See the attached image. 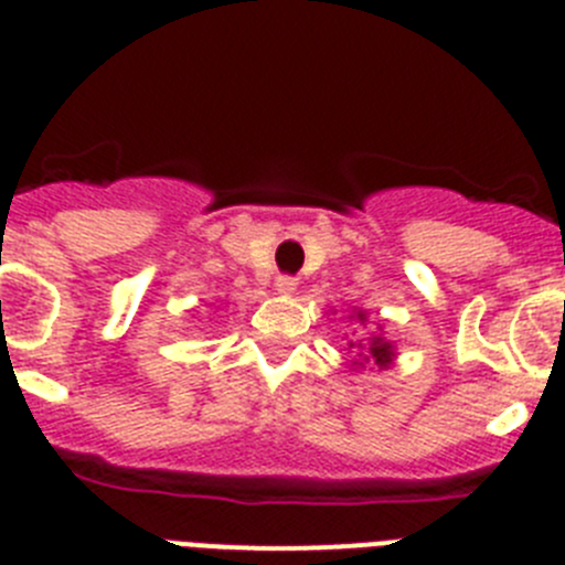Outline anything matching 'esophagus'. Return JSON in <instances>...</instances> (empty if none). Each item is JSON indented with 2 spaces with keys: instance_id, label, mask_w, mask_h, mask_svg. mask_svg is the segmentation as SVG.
<instances>
[{
  "instance_id": "obj_1",
  "label": "esophagus",
  "mask_w": 565,
  "mask_h": 565,
  "mask_svg": "<svg viewBox=\"0 0 565 565\" xmlns=\"http://www.w3.org/2000/svg\"><path fill=\"white\" fill-rule=\"evenodd\" d=\"M277 291L279 294H294V291H297V279H294V277H277Z\"/></svg>"
}]
</instances>
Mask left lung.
<instances>
[{
  "mask_svg": "<svg viewBox=\"0 0 565 565\" xmlns=\"http://www.w3.org/2000/svg\"><path fill=\"white\" fill-rule=\"evenodd\" d=\"M356 319L359 322H367V313L356 311ZM351 348H353V342H351ZM359 348H362V342H359ZM359 356H362V353H359ZM393 356H396L393 344L387 342L384 337H373L371 344H367V356H364L362 362H353V364H356V367H364V362H373L379 371H384V367H391L393 364Z\"/></svg>",
  "mask_w": 565,
  "mask_h": 565,
  "instance_id": "obj_1",
  "label": "left lung"
}]
</instances>
